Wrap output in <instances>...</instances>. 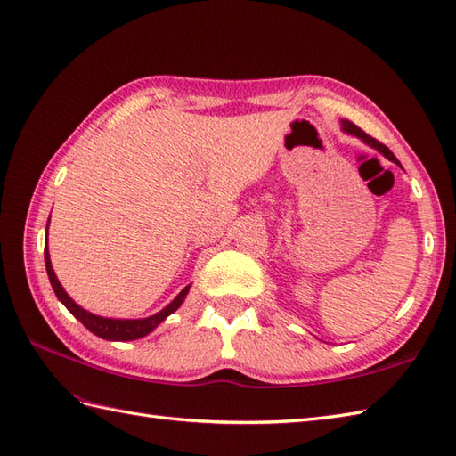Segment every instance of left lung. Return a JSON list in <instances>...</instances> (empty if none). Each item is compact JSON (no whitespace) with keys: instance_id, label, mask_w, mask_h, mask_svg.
<instances>
[{"instance_id":"8db88e82","label":"left lung","mask_w":456,"mask_h":456,"mask_svg":"<svg viewBox=\"0 0 456 456\" xmlns=\"http://www.w3.org/2000/svg\"><path fill=\"white\" fill-rule=\"evenodd\" d=\"M342 130L346 132V134H352V135H355V137H359V140H363L367 145H371V147H375L377 151H380L383 153L387 159H390V161L393 163H398V159L393 155V151L388 150L387 145H383L380 142H377L375 137H371V135H367L362 128H357V126L354 124V122H349V120H342ZM400 165V163H398Z\"/></svg>"}]
</instances>
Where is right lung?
Instances as JSON below:
<instances>
[{"label":"right lung","instance_id":"right-lung-1","mask_svg":"<svg viewBox=\"0 0 456 456\" xmlns=\"http://www.w3.org/2000/svg\"><path fill=\"white\" fill-rule=\"evenodd\" d=\"M48 237V235H46ZM45 262H46V272L48 278L52 283V289H54L56 297L66 305V309L76 316V319L91 330L94 336L102 338V340H112V342H130V340H137V338H143L150 334L153 328H157L161 324L168 314L175 313L180 305H183L186 293L190 289V285L180 291L176 297L168 303L163 311H159L153 316H147V319H104V316L93 314L89 311L81 309V306L73 301L69 295L66 293V289L61 288V283L58 281L54 270H52V262H50V254H48V240H46V248H45Z\"/></svg>","mask_w":456,"mask_h":456}]
</instances>
